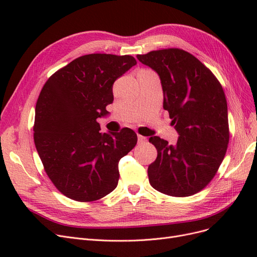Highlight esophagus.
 I'll list each match as a JSON object with an SVG mask.
<instances>
[{
    "instance_id": "esophagus-1",
    "label": "esophagus",
    "mask_w": 257,
    "mask_h": 257,
    "mask_svg": "<svg viewBox=\"0 0 257 257\" xmlns=\"http://www.w3.org/2000/svg\"><path fill=\"white\" fill-rule=\"evenodd\" d=\"M138 143L139 144H143V143H146L147 142V137L145 136H142V135H138Z\"/></svg>"
}]
</instances>
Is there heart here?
Segmentation results:
<instances>
[{
    "label": "heart",
    "mask_w": 257,
    "mask_h": 257,
    "mask_svg": "<svg viewBox=\"0 0 257 257\" xmlns=\"http://www.w3.org/2000/svg\"><path fill=\"white\" fill-rule=\"evenodd\" d=\"M146 71H149V69H146Z\"/></svg>",
    "instance_id": "obj_1"
}]
</instances>
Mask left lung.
<instances>
[{
	"mask_svg": "<svg viewBox=\"0 0 257 257\" xmlns=\"http://www.w3.org/2000/svg\"><path fill=\"white\" fill-rule=\"evenodd\" d=\"M162 82L164 103L179 133L176 145L149 142L158 158L148 167L152 188L175 197L198 193L215 176L229 142L227 103L220 81L190 52L167 48L137 54Z\"/></svg>",
	"mask_w": 257,
	"mask_h": 257,
	"instance_id": "1",
	"label": "left lung"
}]
</instances>
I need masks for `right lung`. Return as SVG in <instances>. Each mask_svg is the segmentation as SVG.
I'll return each mask as SVG.
<instances>
[{"label":"right lung","instance_id":"obj_1","mask_svg":"<svg viewBox=\"0 0 257 257\" xmlns=\"http://www.w3.org/2000/svg\"><path fill=\"white\" fill-rule=\"evenodd\" d=\"M132 56L91 53L49 77L37 98L34 143L54 186L77 201H94L119 181V161L137 144L133 130L102 133L113 82L136 65Z\"/></svg>","mask_w":257,"mask_h":257}]
</instances>
